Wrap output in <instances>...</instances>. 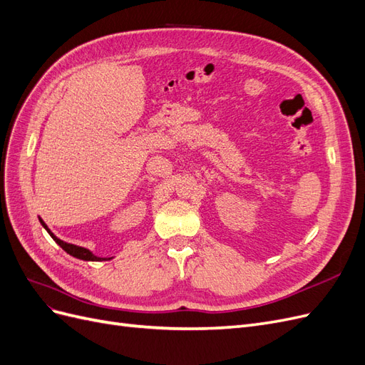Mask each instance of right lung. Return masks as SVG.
I'll return each mask as SVG.
<instances>
[{"mask_svg": "<svg viewBox=\"0 0 365 365\" xmlns=\"http://www.w3.org/2000/svg\"><path fill=\"white\" fill-rule=\"evenodd\" d=\"M39 222L42 224V227L47 230V233L53 237V240L56 242V244L65 251V252H68L70 256H73V257H76V259H81V260H86V262H98V260H106V259H103V257H97V256H94V254L90 251V250H86V248H83V247H77V245H73V244H67V242H63V240H61L59 237H56L54 236L51 231H50V228L46 225V222H43V220L39 217ZM111 259V257H109ZM108 259V260H109Z\"/></svg>", "mask_w": 365, "mask_h": 365, "instance_id": "1", "label": "right lung"}]
</instances>
